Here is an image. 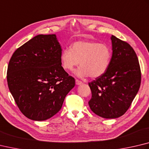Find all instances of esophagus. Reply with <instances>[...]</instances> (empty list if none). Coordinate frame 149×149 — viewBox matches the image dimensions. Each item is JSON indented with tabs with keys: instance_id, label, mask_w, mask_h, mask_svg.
<instances>
[{
	"instance_id": "obj_1",
	"label": "esophagus",
	"mask_w": 149,
	"mask_h": 149,
	"mask_svg": "<svg viewBox=\"0 0 149 149\" xmlns=\"http://www.w3.org/2000/svg\"><path fill=\"white\" fill-rule=\"evenodd\" d=\"M82 83H83V82H82V81H79L78 79H76V80H75V84H76V85H81Z\"/></svg>"
}]
</instances>
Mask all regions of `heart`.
I'll return each mask as SVG.
<instances>
[{"label":"heart","instance_id":"b5f03b06","mask_svg":"<svg viewBox=\"0 0 149 149\" xmlns=\"http://www.w3.org/2000/svg\"><path fill=\"white\" fill-rule=\"evenodd\" d=\"M112 57L110 47L104 44L92 41H78L71 49L62 51L61 62L64 69L70 71L79 64L81 67L74 72L77 77L90 75L97 78L104 75L109 68Z\"/></svg>","mask_w":149,"mask_h":149}]
</instances>
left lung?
<instances>
[{
  "instance_id": "1",
  "label": "left lung",
  "mask_w": 149,
  "mask_h": 149,
  "mask_svg": "<svg viewBox=\"0 0 149 149\" xmlns=\"http://www.w3.org/2000/svg\"><path fill=\"white\" fill-rule=\"evenodd\" d=\"M112 57L107 72L89 83L91 109L105 118L123 115L130 106L141 85V70L134 49L112 35Z\"/></svg>"
}]
</instances>
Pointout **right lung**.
Returning a JSON list of instances; mask_svg holds the SVG:
<instances>
[{
	"mask_svg": "<svg viewBox=\"0 0 149 149\" xmlns=\"http://www.w3.org/2000/svg\"><path fill=\"white\" fill-rule=\"evenodd\" d=\"M62 48L55 34H39L19 47L7 70L9 90L21 113L42 121L61 110L75 79L61 66Z\"/></svg>",
	"mask_w": 149,
	"mask_h": 149,
	"instance_id": "1",
	"label": "right lung"
}]
</instances>
